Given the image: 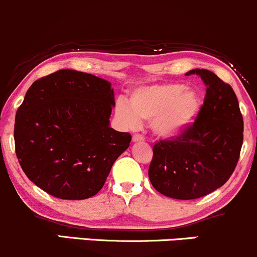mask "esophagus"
<instances>
[{
  "label": "esophagus",
  "instance_id": "34e87169",
  "mask_svg": "<svg viewBox=\"0 0 257 257\" xmlns=\"http://www.w3.org/2000/svg\"><path fill=\"white\" fill-rule=\"evenodd\" d=\"M132 141H134V142H143L144 137L142 135H134V137H132Z\"/></svg>",
  "mask_w": 257,
  "mask_h": 257
}]
</instances>
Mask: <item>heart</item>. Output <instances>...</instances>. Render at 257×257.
<instances>
[{"label": "heart", "instance_id": "obj_1", "mask_svg": "<svg viewBox=\"0 0 257 257\" xmlns=\"http://www.w3.org/2000/svg\"><path fill=\"white\" fill-rule=\"evenodd\" d=\"M200 109L195 90L179 83H156L134 90L128 104L117 101L115 114L126 128H136L140 120L150 121V127L161 138H174L191 125Z\"/></svg>", "mask_w": 257, "mask_h": 257}]
</instances>
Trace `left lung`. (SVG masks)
I'll return each instance as SVG.
<instances>
[{"instance_id":"left-lung-1","label":"left lung","mask_w":257,"mask_h":257,"mask_svg":"<svg viewBox=\"0 0 257 257\" xmlns=\"http://www.w3.org/2000/svg\"><path fill=\"white\" fill-rule=\"evenodd\" d=\"M206 84L195 122L172 140L156 142L149 179L160 194L195 200L230 179L243 144V116L233 89L208 69H191Z\"/></svg>"}]
</instances>
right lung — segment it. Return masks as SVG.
I'll return each mask as SVG.
<instances>
[{
  "instance_id": "right-lung-1",
  "label": "right lung",
  "mask_w": 257,
  "mask_h": 257,
  "mask_svg": "<svg viewBox=\"0 0 257 257\" xmlns=\"http://www.w3.org/2000/svg\"><path fill=\"white\" fill-rule=\"evenodd\" d=\"M114 105L110 83L96 75L60 69L36 80L14 125L15 153L26 177L61 200L97 194L131 142L128 132L109 127Z\"/></svg>"
}]
</instances>
